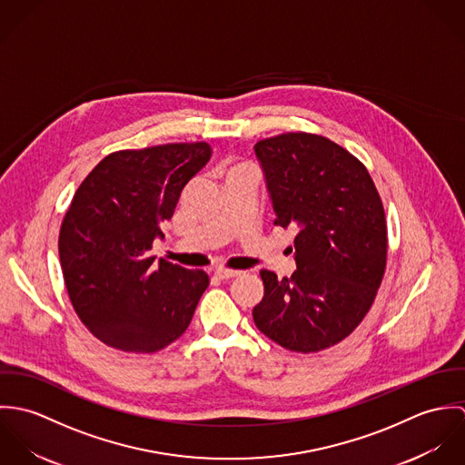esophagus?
Returning a JSON list of instances; mask_svg holds the SVG:
<instances>
[{
  "label": "esophagus",
  "instance_id": "obj_1",
  "mask_svg": "<svg viewBox=\"0 0 465 465\" xmlns=\"http://www.w3.org/2000/svg\"><path fill=\"white\" fill-rule=\"evenodd\" d=\"M240 273H242L240 270H231V268H216L214 270V275L220 277V279H231V277H236Z\"/></svg>",
  "mask_w": 465,
  "mask_h": 465
}]
</instances>
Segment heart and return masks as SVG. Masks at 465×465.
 <instances>
[{"mask_svg": "<svg viewBox=\"0 0 465 465\" xmlns=\"http://www.w3.org/2000/svg\"><path fill=\"white\" fill-rule=\"evenodd\" d=\"M242 166H249V164H238V166H234V168H242ZM234 168H231V170H234Z\"/></svg>", "mask_w": 465, "mask_h": 465, "instance_id": "1", "label": "heart"}]
</instances>
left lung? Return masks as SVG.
Here are the masks:
<instances>
[{
  "mask_svg": "<svg viewBox=\"0 0 465 465\" xmlns=\"http://www.w3.org/2000/svg\"><path fill=\"white\" fill-rule=\"evenodd\" d=\"M254 150L273 223L297 232L292 277L260 272L265 295L254 324L284 349H328L360 326L376 299L389 245L383 202L363 163L324 135L279 134Z\"/></svg>",
  "mask_w": 465,
  "mask_h": 465,
  "instance_id": "1",
  "label": "left lung"
}]
</instances>
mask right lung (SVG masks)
Segmentation results:
<instances>
[{"mask_svg":"<svg viewBox=\"0 0 465 465\" xmlns=\"http://www.w3.org/2000/svg\"><path fill=\"white\" fill-rule=\"evenodd\" d=\"M209 157L203 141L120 150L78 186L59 256L78 319L105 345L155 352L188 330L209 275L155 262L150 249Z\"/></svg>","mask_w":465,"mask_h":465,"instance_id":"add662e5","label":"right lung"}]
</instances>
